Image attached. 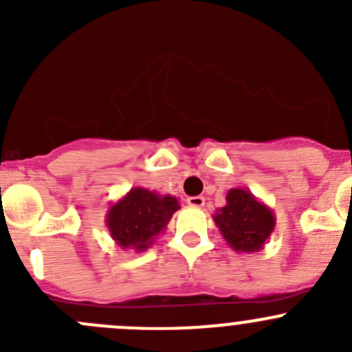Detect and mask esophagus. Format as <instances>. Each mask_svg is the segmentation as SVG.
Returning <instances> with one entry per match:
<instances>
[{
	"instance_id": "34e87169",
	"label": "esophagus",
	"mask_w": 352,
	"mask_h": 352,
	"mask_svg": "<svg viewBox=\"0 0 352 352\" xmlns=\"http://www.w3.org/2000/svg\"><path fill=\"white\" fill-rule=\"evenodd\" d=\"M187 204H189L190 208H202V206H204V197L202 196L189 197L187 199Z\"/></svg>"
}]
</instances>
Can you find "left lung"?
<instances>
[{
  "mask_svg": "<svg viewBox=\"0 0 352 352\" xmlns=\"http://www.w3.org/2000/svg\"><path fill=\"white\" fill-rule=\"evenodd\" d=\"M212 219L225 242L242 254L264 248L276 226L272 209L242 187L228 190L226 206L219 208Z\"/></svg>",
  "mask_w": 352,
  "mask_h": 352,
  "instance_id": "8db88e82",
  "label": "left lung"
}]
</instances>
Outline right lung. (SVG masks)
Masks as SVG:
<instances>
[{
    "mask_svg": "<svg viewBox=\"0 0 352 352\" xmlns=\"http://www.w3.org/2000/svg\"><path fill=\"white\" fill-rule=\"evenodd\" d=\"M180 209L177 197L134 187L119 201L110 204L105 214L110 236L124 250L144 252L165 232L173 212Z\"/></svg>",
    "mask_w": 352,
    "mask_h": 352,
    "instance_id": "right-lung-1",
    "label": "right lung"
}]
</instances>
